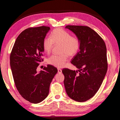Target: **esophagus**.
<instances>
[{"instance_id":"1","label":"esophagus","mask_w":120,"mask_h":120,"mask_svg":"<svg viewBox=\"0 0 120 120\" xmlns=\"http://www.w3.org/2000/svg\"><path fill=\"white\" fill-rule=\"evenodd\" d=\"M57 71H58V72H59V74H61V72H62V71H61V69H60L59 68H57Z\"/></svg>"}]
</instances>
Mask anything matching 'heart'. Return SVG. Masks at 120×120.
Wrapping results in <instances>:
<instances>
[{
    "label": "heart",
    "instance_id": "1",
    "mask_svg": "<svg viewBox=\"0 0 120 120\" xmlns=\"http://www.w3.org/2000/svg\"><path fill=\"white\" fill-rule=\"evenodd\" d=\"M54 44H60L61 55H52L48 60L49 64L56 67L64 66L68 60V55L73 56L79 52L81 42L79 38L71 37V34L61 28L54 30L50 37L45 38L43 41V48L45 52L49 53L52 51Z\"/></svg>",
    "mask_w": 120,
    "mask_h": 120
}]
</instances>
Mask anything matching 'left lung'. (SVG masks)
<instances>
[{"mask_svg":"<svg viewBox=\"0 0 120 120\" xmlns=\"http://www.w3.org/2000/svg\"><path fill=\"white\" fill-rule=\"evenodd\" d=\"M79 40V51L71 63L78 71L64 68V85L68 96L83 102L94 96L106 75L108 63L107 48L103 39L92 28L86 26L67 25Z\"/></svg>","mask_w":120,"mask_h":120,"instance_id":"left-lung-1","label":"left lung"}]
</instances>
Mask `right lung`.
Segmentation results:
<instances>
[{"label":"right lung","instance_id":"right-lung-1","mask_svg":"<svg viewBox=\"0 0 120 120\" xmlns=\"http://www.w3.org/2000/svg\"><path fill=\"white\" fill-rule=\"evenodd\" d=\"M50 30L42 26L26 29L19 35L10 56V64L18 91L24 99L38 104L48 97L57 68L48 65L39 72L37 68L44 52L43 41Z\"/></svg>","mask_w":120,"mask_h":120}]
</instances>
